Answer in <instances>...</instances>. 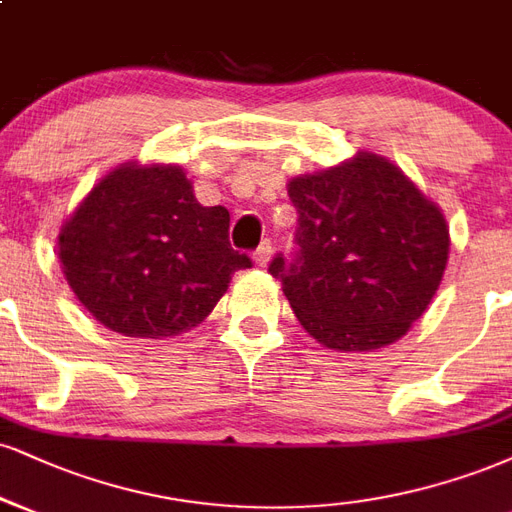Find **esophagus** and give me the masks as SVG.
I'll return each mask as SVG.
<instances>
[{"label":"esophagus","mask_w":512,"mask_h":512,"mask_svg":"<svg viewBox=\"0 0 512 512\" xmlns=\"http://www.w3.org/2000/svg\"><path fill=\"white\" fill-rule=\"evenodd\" d=\"M272 255H274V245H272V240L264 238L262 243H260V248L255 250V262L260 264V267H267L269 260H272Z\"/></svg>","instance_id":"1"}]
</instances>
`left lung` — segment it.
Segmentation results:
<instances>
[{
    "mask_svg": "<svg viewBox=\"0 0 512 512\" xmlns=\"http://www.w3.org/2000/svg\"><path fill=\"white\" fill-rule=\"evenodd\" d=\"M298 209L291 260L269 274L283 283L312 338L341 353L398 341L439 291L448 224L389 159L357 152L348 162L288 181Z\"/></svg>",
    "mask_w": 512,
    "mask_h": 512,
    "instance_id": "obj_1",
    "label": "left lung"
}]
</instances>
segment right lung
Here are the masks:
<instances>
[{
  "label": "right lung",
  "instance_id": "right-lung-1",
  "mask_svg": "<svg viewBox=\"0 0 512 512\" xmlns=\"http://www.w3.org/2000/svg\"><path fill=\"white\" fill-rule=\"evenodd\" d=\"M229 209L202 207L176 164H121L59 233L71 291L97 322L133 338L178 336L205 319L231 274L252 267L229 243Z\"/></svg>",
  "mask_w": 512,
  "mask_h": 512
}]
</instances>
